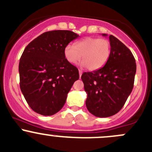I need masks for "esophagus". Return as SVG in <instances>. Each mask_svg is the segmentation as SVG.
<instances>
[{"label": "esophagus", "mask_w": 152, "mask_h": 152, "mask_svg": "<svg viewBox=\"0 0 152 152\" xmlns=\"http://www.w3.org/2000/svg\"><path fill=\"white\" fill-rule=\"evenodd\" d=\"M79 77L81 78V76H82V71L81 70H79Z\"/></svg>", "instance_id": "1"}]
</instances>
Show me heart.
Wrapping results in <instances>:
<instances>
[{"label":"heart","mask_w":152,"mask_h":152,"mask_svg":"<svg viewBox=\"0 0 152 152\" xmlns=\"http://www.w3.org/2000/svg\"><path fill=\"white\" fill-rule=\"evenodd\" d=\"M111 53V45L108 39L87 37L78 41L75 45L68 44L64 49L67 62L76 65L82 58V65L91 71L97 70L106 65Z\"/></svg>","instance_id":"1"}]
</instances>
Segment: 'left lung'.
Wrapping results in <instances>:
<instances>
[{
    "instance_id": "left-lung-1",
    "label": "left lung",
    "mask_w": 152,
    "mask_h": 152,
    "mask_svg": "<svg viewBox=\"0 0 152 152\" xmlns=\"http://www.w3.org/2000/svg\"><path fill=\"white\" fill-rule=\"evenodd\" d=\"M103 36H107L102 34ZM111 53L103 67L82 75L87 94L86 107L96 117L107 118L118 113L133 89L136 62L131 50L110 35Z\"/></svg>"
}]
</instances>
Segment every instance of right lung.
Listing matches in <instances>:
<instances>
[{
    "mask_svg": "<svg viewBox=\"0 0 152 152\" xmlns=\"http://www.w3.org/2000/svg\"><path fill=\"white\" fill-rule=\"evenodd\" d=\"M79 37L67 30L42 34L24 49L19 63L20 87L29 107L38 114L53 115L63 107L67 93L79 78L64 49Z\"/></svg>",
    "mask_w": 152,
    "mask_h": 152,
    "instance_id": "add662e5",
    "label": "right lung"
}]
</instances>
